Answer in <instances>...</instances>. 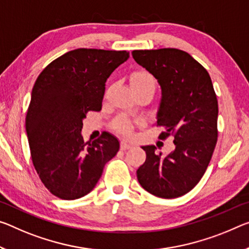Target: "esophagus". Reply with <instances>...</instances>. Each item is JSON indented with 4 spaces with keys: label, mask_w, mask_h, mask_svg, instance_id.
Instances as JSON below:
<instances>
[{
    "label": "esophagus",
    "mask_w": 249,
    "mask_h": 249,
    "mask_svg": "<svg viewBox=\"0 0 249 249\" xmlns=\"http://www.w3.org/2000/svg\"><path fill=\"white\" fill-rule=\"evenodd\" d=\"M132 147H133L132 143H128V142H126V141L121 142V149H122V151H126V149H129Z\"/></svg>",
    "instance_id": "34e87169"
}]
</instances>
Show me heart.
Segmentation results:
<instances>
[{
	"label": "heart",
	"mask_w": 249,
	"mask_h": 249,
	"mask_svg": "<svg viewBox=\"0 0 249 249\" xmlns=\"http://www.w3.org/2000/svg\"><path fill=\"white\" fill-rule=\"evenodd\" d=\"M131 85L134 90H149L154 94L157 88V81L148 71L137 70L131 74ZM113 127L117 133L129 136L132 135L134 126L128 117L121 115L113 122Z\"/></svg>",
	"instance_id": "obj_1"
}]
</instances>
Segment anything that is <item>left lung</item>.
Returning <instances> with one entry per match:
<instances>
[{
	"instance_id": "obj_1",
	"label": "left lung",
	"mask_w": 249,
	"mask_h": 249,
	"mask_svg": "<svg viewBox=\"0 0 249 249\" xmlns=\"http://www.w3.org/2000/svg\"><path fill=\"white\" fill-rule=\"evenodd\" d=\"M132 55L160 83L157 126L165 128L160 139L173 136L175 145L167 156L154 145L143 146L146 160L137 179L152 195L176 198L198 184L214 153L218 136L214 86L206 69L181 50H136Z\"/></svg>"
}]
</instances>
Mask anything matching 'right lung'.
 Here are the masks:
<instances>
[{"label":"right lung","mask_w":249,"mask_h":249,"mask_svg":"<svg viewBox=\"0 0 249 249\" xmlns=\"http://www.w3.org/2000/svg\"><path fill=\"white\" fill-rule=\"evenodd\" d=\"M128 56L126 51L77 49L51 62L36 78L25 128L35 171L58 198L88 195L120 149L108 133L86 146L81 131L86 114L102 108L106 80Z\"/></svg>","instance_id":"right-lung-1"}]
</instances>
